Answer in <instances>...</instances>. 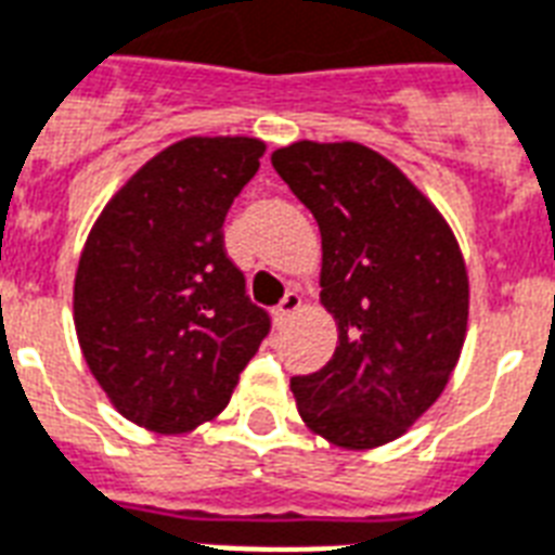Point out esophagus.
<instances>
[{
    "instance_id": "34e87169",
    "label": "esophagus",
    "mask_w": 555,
    "mask_h": 555,
    "mask_svg": "<svg viewBox=\"0 0 555 555\" xmlns=\"http://www.w3.org/2000/svg\"><path fill=\"white\" fill-rule=\"evenodd\" d=\"M298 310H301V295H298V293H286V298H283V301L278 304V307H274V322L286 324Z\"/></svg>"
}]
</instances>
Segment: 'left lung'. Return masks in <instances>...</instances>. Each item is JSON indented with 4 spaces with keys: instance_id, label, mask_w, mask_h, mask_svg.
Segmentation results:
<instances>
[{
    "instance_id": "obj_1",
    "label": "left lung",
    "mask_w": 555,
    "mask_h": 555,
    "mask_svg": "<svg viewBox=\"0 0 555 555\" xmlns=\"http://www.w3.org/2000/svg\"><path fill=\"white\" fill-rule=\"evenodd\" d=\"M272 166L322 231L331 362L293 377L298 415L345 451L401 439L439 401L468 331V269L451 224L362 143L283 145Z\"/></svg>"
}]
</instances>
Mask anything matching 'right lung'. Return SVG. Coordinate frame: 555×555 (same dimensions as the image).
Listing matches in <instances>:
<instances>
[{"label":"right lung","instance_id":"add662e5","mask_svg":"<svg viewBox=\"0 0 555 555\" xmlns=\"http://www.w3.org/2000/svg\"><path fill=\"white\" fill-rule=\"evenodd\" d=\"M257 137H186L116 190L78 260L87 369L137 427L181 436L228 406L269 315L245 295L222 224L260 169Z\"/></svg>","mask_w":555,"mask_h":555}]
</instances>
